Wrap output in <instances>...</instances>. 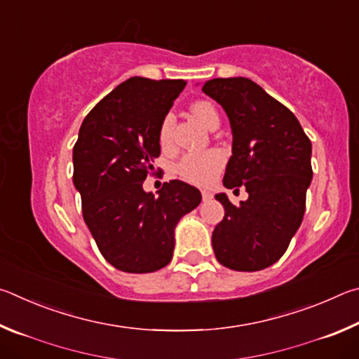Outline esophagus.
Here are the masks:
<instances>
[{"label": "esophagus", "instance_id": "1", "mask_svg": "<svg viewBox=\"0 0 359 359\" xmlns=\"http://www.w3.org/2000/svg\"><path fill=\"white\" fill-rule=\"evenodd\" d=\"M201 194H203V201H210L212 199V193L208 190H203Z\"/></svg>", "mask_w": 359, "mask_h": 359}]
</instances>
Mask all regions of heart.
Returning <instances> with one entry per match:
<instances>
[{
  "mask_svg": "<svg viewBox=\"0 0 359 359\" xmlns=\"http://www.w3.org/2000/svg\"><path fill=\"white\" fill-rule=\"evenodd\" d=\"M190 112L199 123L204 125L205 128H215L220 121L217 107L210 101H196L190 106ZM172 115H166L160 125V133L158 139L163 149H168L172 141ZM223 166V155L218 150H209L204 154H190L185 155L177 165V174L182 179L190 182L194 185H209L212 180L217 177Z\"/></svg>",
  "mask_w": 359,
  "mask_h": 359,
  "instance_id": "b5f03b06",
  "label": "heart"
}]
</instances>
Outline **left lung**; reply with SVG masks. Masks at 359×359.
I'll use <instances>...</instances> for the list:
<instances>
[{
	"label": "left lung",
	"mask_w": 359,
	"mask_h": 359,
	"mask_svg": "<svg viewBox=\"0 0 359 359\" xmlns=\"http://www.w3.org/2000/svg\"><path fill=\"white\" fill-rule=\"evenodd\" d=\"M203 92L222 104L233 130L223 185L248 193L239 205L215 196L224 208L212 234L215 257L233 271H261L282 258L301 226L313 175L311 139L294 114L250 79H212Z\"/></svg>",
	"instance_id": "left-lung-1"
}]
</instances>
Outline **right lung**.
<instances>
[{"label":"right lung","mask_w":359,"mask_h":359,"mask_svg":"<svg viewBox=\"0 0 359 359\" xmlns=\"http://www.w3.org/2000/svg\"><path fill=\"white\" fill-rule=\"evenodd\" d=\"M185 85L182 79L121 82L83 118L72 149L83 220L102 257L123 272L169 264L175 224L201 203L198 188L182 180L165 182L158 196L142 188L160 156L161 121Z\"/></svg>","instance_id":"right-lung-1"}]
</instances>
